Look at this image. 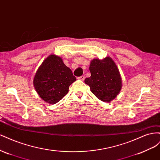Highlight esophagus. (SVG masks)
<instances>
[{
  "label": "esophagus",
  "instance_id": "1",
  "mask_svg": "<svg viewBox=\"0 0 160 160\" xmlns=\"http://www.w3.org/2000/svg\"><path fill=\"white\" fill-rule=\"evenodd\" d=\"M78 79H79V80H81V81H83L84 79H85V76L84 75H82V76H80V77H79L78 78H77Z\"/></svg>",
  "mask_w": 160,
  "mask_h": 160
}]
</instances>
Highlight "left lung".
Wrapping results in <instances>:
<instances>
[{
  "instance_id": "left-lung-1",
  "label": "left lung",
  "mask_w": 160,
  "mask_h": 160,
  "mask_svg": "<svg viewBox=\"0 0 160 160\" xmlns=\"http://www.w3.org/2000/svg\"><path fill=\"white\" fill-rule=\"evenodd\" d=\"M91 77L85 79L91 91L104 102H109L122 89V78L117 65L111 57L102 60L94 59L89 66Z\"/></svg>"
}]
</instances>
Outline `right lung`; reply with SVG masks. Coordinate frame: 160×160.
Wrapping results in <instances>:
<instances>
[{"instance_id":"add662e5","label":"right lung","mask_w":160,"mask_h":160,"mask_svg":"<svg viewBox=\"0 0 160 160\" xmlns=\"http://www.w3.org/2000/svg\"><path fill=\"white\" fill-rule=\"evenodd\" d=\"M75 81L76 77L61 58L51 55L38 67L33 85L43 101L55 104L67 94L69 87Z\"/></svg>"}]
</instances>
